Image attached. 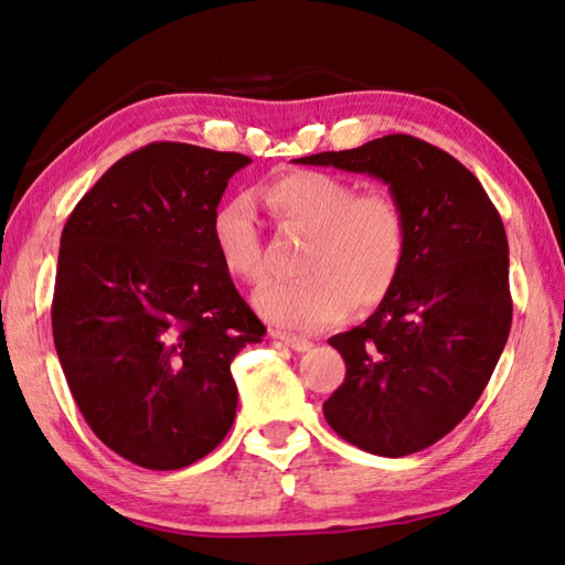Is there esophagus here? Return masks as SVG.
I'll use <instances>...</instances> for the list:
<instances>
[{
	"instance_id": "1",
	"label": "esophagus",
	"mask_w": 565,
	"mask_h": 565,
	"mask_svg": "<svg viewBox=\"0 0 565 565\" xmlns=\"http://www.w3.org/2000/svg\"><path fill=\"white\" fill-rule=\"evenodd\" d=\"M278 337L292 351H310L312 349V342H310V339H305V337H295V334H278Z\"/></svg>"
}]
</instances>
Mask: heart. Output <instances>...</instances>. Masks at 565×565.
I'll list each match as a JSON object with an SVG mask.
<instances>
[{
	"label": "heart",
	"mask_w": 565,
	"mask_h": 565,
	"mask_svg": "<svg viewBox=\"0 0 565 565\" xmlns=\"http://www.w3.org/2000/svg\"><path fill=\"white\" fill-rule=\"evenodd\" d=\"M265 201L287 228L310 236L297 265L305 278L255 295V310L270 324L317 332L342 322L351 305L374 310L396 287L408 250V216L391 191L359 194L339 174L295 169L265 186ZM211 241L233 278L253 285L265 278L250 199L223 201L211 216Z\"/></svg>",
	"instance_id": "1"
}]
</instances>
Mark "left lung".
<instances>
[{"mask_svg": "<svg viewBox=\"0 0 565 565\" xmlns=\"http://www.w3.org/2000/svg\"><path fill=\"white\" fill-rule=\"evenodd\" d=\"M295 162L376 177L408 216L396 287L364 324L329 339L347 376L324 418L371 455L430 448L472 411L507 344L504 223L470 169L418 137L386 135Z\"/></svg>", "mask_w": 565, "mask_h": 565, "instance_id": "1", "label": "left lung"}]
</instances>
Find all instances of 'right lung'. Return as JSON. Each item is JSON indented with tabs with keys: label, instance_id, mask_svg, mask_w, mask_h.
I'll return each instance as SVG.
<instances>
[{
	"label": "right lung",
	"instance_id": "1",
	"mask_svg": "<svg viewBox=\"0 0 565 565\" xmlns=\"http://www.w3.org/2000/svg\"><path fill=\"white\" fill-rule=\"evenodd\" d=\"M250 157L152 142L122 157L61 233L53 344L98 438L147 470H182L226 438L231 361L265 327L223 268L211 216Z\"/></svg>",
	"mask_w": 565,
	"mask_h": 565
}]
</instances>
